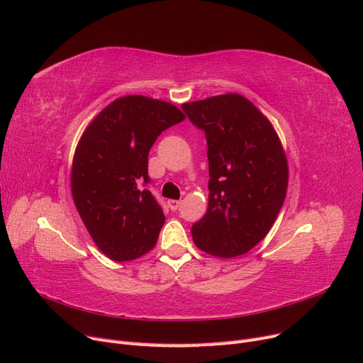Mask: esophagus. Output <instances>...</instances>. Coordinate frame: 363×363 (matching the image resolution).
I'll return each mask as SVG.
<instances>
[{"label": "esophagus", "mask_w": 363, "mask_h": 363, "mask_svg": "<svg viewBox=\"0 0 363 363\" xmlns=\"http://www.w3.org/2000/svg\"><path fill=\"white\" fill-rule=\"evenodd\" d=\"M180 204H182V201H179V200H168V207L171 208L172 212H175V211H179V207H180Z\"/></svg>", "instance_id": "obj_1"}]
</instances>
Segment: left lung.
I'll return each mask as SVG.
<instances>
[{
	"label": "left lung",
	"instance_id": "1",
	"mask_svg": "<svg viewBox=\"0 0 363 363\" xmlns=\"http://www.w3.org/2000/svg\"><path fill=\"white\" fill-rule=\"evenodd\" d=\"M207 140L208 206L195 245L216 257L245 255L268 235L288 189V159L269 119L245 96L182 104Z\"/></svg>",
	"mask_w": 363,
	"mask_h": 363
}]
</instances>
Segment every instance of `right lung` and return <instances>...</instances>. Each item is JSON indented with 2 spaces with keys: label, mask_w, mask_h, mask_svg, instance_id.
I'll return each instance as SVG.
<instances>
[{
  "label": "right lung",
  "mask_w": 363,
  "mask_h": 363,
  "mask_svg": "<svg viewBox=\"0 0 363 363\" xmlns=\"http://www.w3.org/2000/svg\"><path fill=\"white\" fill-rule=\"evenodd\" d=\"M171 103L142 95L104 107L82 135L71 171L74 204L94 242L116 262L144 256L164 223L147 188L148 152L157 136L182 123Z\"/></svg>",
  "instance_id": "1"
}]
</instances>
